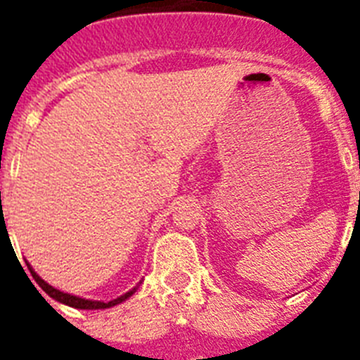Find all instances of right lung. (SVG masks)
Instances as JSON below:
<instances>
[{"mask_svg": "<svg viewBox=\"0 0 360 360\" xmlns=\"http://www.w3.org/2000/svg\"><path fill=\"white\" fill-rule=\"evenodd\" d=\"M27 266H28V270H30L32 278L36 279L37 285H39V287L50 295V297L56 299V301H59V303H63V304H68V307H72V308H79V310H104V308L115 307V304L122 303V301H126V299L131 297V295L136 292V288H139V285H136L135 288H131V290L126 292V294L119 295V297L113 299V301H108V303H104V301H94V299H84V297H79V295L68 294V292L57 290V288H53L52 285H49V283L44 281V279H41L39 276L36 274V270L32 269L30 263H27Z\"/></svg>", "mask_w": 360, "mask_h": 360, "instance_id": "add662e5", "label": "right lung"}]
</instances>
